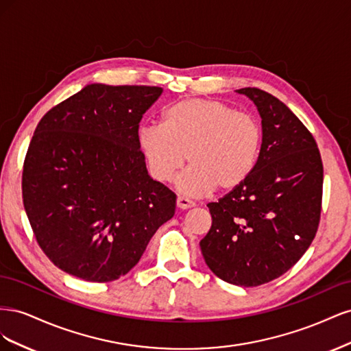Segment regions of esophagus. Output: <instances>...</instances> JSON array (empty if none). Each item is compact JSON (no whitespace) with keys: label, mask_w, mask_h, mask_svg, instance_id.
<instances>
[{"label":"esophagus","mask_w":351,"mask_h":351,"mask_svg":"<svg viewBox=\"0 0 351 351\" xmlns=\"http://www.w3.org/2000/svg\"><path fill=\"white\" fill-rule=\"evenodd\" d=\"M195 206V204L192 200H189V199H186V197H183V196H178L177 197V208L178 209H190V208H193Z\"/></svg>","instance_id":"obj_1"}]
</instances>
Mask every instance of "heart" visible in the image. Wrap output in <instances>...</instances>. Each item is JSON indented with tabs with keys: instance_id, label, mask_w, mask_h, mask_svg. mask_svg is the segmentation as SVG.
<instances>
[{
	"instance_id": "b5f03b06",
	"label": "heart",
	"mask_w": 351,
	"mask_h": 351,
	"mask_svg": "<svg viewBox=\"0 0 351 351\" xmlns=\"http://www.w3.org/2000/svg\"><path fill=\"white\" fill-rule=\"evenodd\" d=\"M141 152L158 182L168 183L183 168L177 189L199 197L234 192L256 168L262 130L252 115L214 99H183L162 112L161 125H145L137 134Z\"/></svg>"
}]
</instances>
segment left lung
<instances>
[{
  "label": "left lung",
  "instance_id": "obj_1",
  "mask_svg": "<svg viewBox=\"0 0 351 351\" xmlns=\"http://www.w3.org/2000/svg\"><path fill=\"white\" fill-rule=\"evenodd\" d=\"M236 92L256 105L261 154L246 183L208 205L212 226L199 244L218 278L256 287L281 277L313 241L324 167L313 136L284 102L256 88Z\"/></svg>",
  "mask_w": 351,
  "mask_h": 351
}]
</instances>
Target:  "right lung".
<instances>
[{
	"mask_svg": "<svg viewBox=\"0 0 351 351\" xmlns=\"http://www.w3.org/2000/svg\"><path fill=\"white\" fill-rule=\"evenodd\" d=\"M158 86L86 84L49 110L23 165V204L40 249L73 277L119 280L176 212L149 174L137 134Z\"/></svg>",
	"mask_w": 351,
	"mask_h": 351,
	"instance_id": "add662e5",
	"label": "right lung"
}]
</instances>
